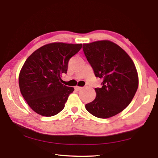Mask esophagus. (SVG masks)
Segmentation results:
<instances>
[{
    "mask_svg": "<svg viewBox=\"0 0 158 158\" xmlns=\"http://www.w3.org/2000/svg\"><path fill=\"white\" fill-rule=\"evenodd\" d=\"M82 88H83V87H81V86H75V89L76 90H77V91L81 90V89H82Z\"/></svg>",
    "mask_w": 158,
    "mask_h": 158,
    "instance_id": "esophagus-1",
    "label": "esophagus"
}]
</instances>
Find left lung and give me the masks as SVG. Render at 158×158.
<instances>
[{
    "instance_id": "1",
    "label": "left lung",
    "mask_w": 158,
    "mask_h": 158,
    "mask_svg": "<svg viewBox=\"0 0 158 158\" xmlns=\"http://www.w3.org/2000/svg\"><path fill=\"white\" fill-rule=\"evenodd\" d=\"M83 52L96 77L102 79L95 88L96 98L85 105L90 114L108 118L125 109L138 89L139 77L133 60L119 46L110 40L83 44Z\"/></svg>"
}]
</instances>
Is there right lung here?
Returning <instances> with one entry per match:
<instances>
[{"instance_id":"right-lung-1","label":"right lung","mask_w":158,"mask_h":158,"mask_svg":"<svg viewBox=\"0 0 158 158\" xmlns=\"http://www.w3.org/2000/svg\"><path fill=\"white\" fill-rule=\"evenodd\" d=\"M82 44L53 43L37 49L25 61L19 75L23 98L34 111L50 117L62 111L74 89L61 83L69 59Z\"/></svg>"}]
</instances>
